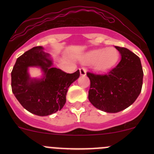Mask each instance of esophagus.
<instances>
[{
  "instance_id": "1",
  "label": "esophagus",
  "mask_w": 154,
  "mask_h": 154,
  "mask_svg": "<svg viewBox=\"0 0 154 154\" xmlns=\"http://www.w3.org/2000/svg\"><path fill=\"white\" fill-rule=\"evenodd\" d=\"M79 72H80L81 76H85L86 75V70L85 68L79 69Z\"/></svg>"
}]
</instances>
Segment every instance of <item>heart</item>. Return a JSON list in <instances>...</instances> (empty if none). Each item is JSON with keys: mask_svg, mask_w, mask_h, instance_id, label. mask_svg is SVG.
Segmentation results:
<instances>
[{"mask_svg": "<svg viewBox=\"0 0 154 154\" xmlns=\"http://www.w3.org/2000/svg\"><path fill=\"white\" fill-rule=\"evenodd\" d=\"M119 54L115 48L95 49L87 53L81 57V61L93 64L97 72H105L110 70L117 63Z\"/></svg>", "mask_w": 154, "mask_h": 154, "instance_id": "1", "label": "heart"}]
</instances>
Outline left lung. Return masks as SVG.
I'll return each mask as SVG.
<instances>
[{
    "mask_svg": "<svg viewBox=\"0 0 154 154\" xmlns=\"http://www.w3.org/2000/svg\"><path fill=\"white\" fill-rule=\"evenodd\" d=\"M121 61L106 75L88 72L91 80L88 99L95 108L107 113H116L131 106L141 92L143 72L140 59L129 49L115 46Z\"/></svg>",
    "mask_w": 154,
    "mask_h": 154,
    "instance_id": "obj_1",
    "label": "left lung"
}]
</instances>
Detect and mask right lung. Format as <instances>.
Instances as JSON below:
<instances>
[{"mask_svg":"<svg viewBox=\"0 0 154 154\" xmlns=\"http://www.w3.org/2000/svg\"><path fill=\"white\" fill-rule=\"evenodd\" d=\"M29 67H39L43 76L32 79ZM79 77V70L67 74L54 67L51 55L43 47H34L17 59L11 72L12 92L26 110L35 115L48 116L63 107L69 87Z\"/></svg>","mask_w":154,"mask_h":154,"instance_id":"add662e5","label":"right lung"}]
</instances>
